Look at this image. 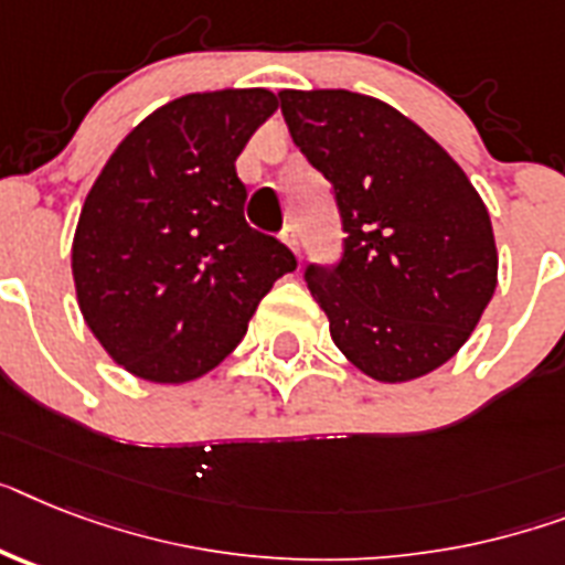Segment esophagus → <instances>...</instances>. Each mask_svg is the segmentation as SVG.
I'll return each instance as SVG.
<instances>
[{
  "label": "esophagus",
  "mask_w": 565,
  "mask_h": 565,
  "mask_svg": "<svg viewBox=\"0 0 565 565\" xmlns=\"http://www.w3.org/2000/svg\"><path fill=\"white\" fill-rule=\"evenodd\" d=\"M282 242H286L294 254H300V236H297V227L286 225V231H282Z\"/></svg>",
  "instance_id": "obj_1"
}]
</instances>
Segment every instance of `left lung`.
Segmentation results:
<instances>
[{"instance_id": "8db88e82", "label": "left lung", "mask_w": 565, "mask_h": 565, "mask_svg": "<svg viewBox=\"0 0 565 565\" xmlns=\"http://www.w3.org/2000/svg\"><path fill=\"white\" fill-rule=\"evenodd\" d=\"M282 118L338 195L347 248L309 291L334 347L381 384L430 375L465 347L497 291L482 195L395 106L347 88H282Z\"/></svg>"}]
</instances>
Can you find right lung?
Wrapping results in <instances>:
<instances>
[{"label":"right lung","mask_w":565,"mask_h":565,"mask_svg":"<svg viewBox=\"0 0 565 565\" xmlns=\"http://www.w3.org/2000/svg\"><path fill=\"white\" fill-rule=\"evenodd\" d=\"M279 100L268 88L193 92L158 106L111 152L72 239L77 306L106 355L149 384H190L239 347L297 268L250 231L236 158Z\"/></svg>","instance_id":"right-lung-1"}]
</instances>
